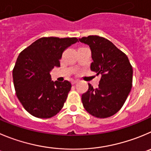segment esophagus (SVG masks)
Returning a JSON list of instances; mask_svg holds the SVG:
<instances>
[{"mask_svg":"<svg viewBox=\"0 0 151 151\" xmlns=\"http://www.w3.org/2000/svg\"><path fill=\"white\" fill-rule=\"evenodd\" d=\"M77 83H78V80H72V82H71V83L72 84H76Z\"/></svg>","mask_w":151,"mask_h":151,"instance_id":"obj_1","label":"esophagus"}]
</instances>
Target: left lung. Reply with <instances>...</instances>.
<instances>
[{
    "label": "left lung",
    "mask_w": 151,
    "mask_h": 151,
    "mask_svg": "<svg viewBox=\"0 0 151 151\" xmlns=\"http://www.w3.org/2000/svg\"><path fill=\"white\" fill-rule=\"evenodd\" d=\"M79 40L89 45L91 70L101 75L98 88L88 83V91L81 98L83 105L93 116L109 118L122 109L130 92L133 67L127 56L105 38L88 36Z\"/></svg>",
    "instance_id": "obj_1"
}]
</instances>
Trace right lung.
I'll use <instances>...</instances> for the list:
<instances>
[{"label":"right lung","mask_w":151,"mask_h":151,"mask_svg":"<svg viewBox=\"0 0 151 151\" xmlns=\"http://www.w3.org/2000/svg\"><path fill=\"white\" fill-rule=\"evenodd\" d=\"M77 38L42 37L18 55L12 70L15 93L30 115L49 118L64 106L71 84L68 80L53 82L50 71L60 67L62 55Z\"/></svg>","instance_id":"right-lung-1"}]
</instances>
